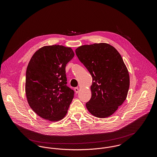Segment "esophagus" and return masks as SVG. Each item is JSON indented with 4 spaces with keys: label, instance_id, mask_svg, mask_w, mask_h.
<instances>
[{
    "label": "esophagus",
    "instance_id": "34e87169",
    "mask_svg": "<svg viewBox=\"0 0 157 157\" xmlns=\"http://www.w3.org/2000/svg\"><path fill=\"white\" fill-rule=\"evenodd\" d=\"M74 90H75V92H76V94H77V93H78V92H79V89H78V88H75Z\"/></svg>",
    "mask_w": 157,
    "mask_h": 157
}]
</instances>
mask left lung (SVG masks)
<instances>
[{
    "label": "left lung",
    "instance_id": "8db88e82",
    "mask_svg": "<svg viewBox=\"0 0 157 157\" xmlns=\"http://www.w3.org/2000/svg\"><path fill=\"white\" fill-rule=\"evenodd\" d=\"M75 52L92 77L87 109L97 118L110 117L126 99L129 87V72L120 53L106 43L82 45Z\"/></svg>",
    "mask_w": 157,
    "mask_h": 157
}]
</instances>
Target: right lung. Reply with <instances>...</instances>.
Returning a JSON list of instances; mask_svg holds the SVG:
<instances>
[{
    "label": "right lung",
    "mask_w": 157,
    "mask_h": 157,
    "mask_svg": "<svg viewBox=\"0 0 157 157\" xmlns=\"http://www.w3.org/2000/svg\"><path fill=\"white\" fill-rule=\"evenodd\" d=\"M75 55L69 47L45 46L33 55L28 63L25 93L32 109L49 121L62 120L74 91L67 85L65 67Z\"/></svg>",
    "instance_id": "1"
}]
</instances>
